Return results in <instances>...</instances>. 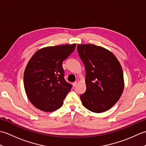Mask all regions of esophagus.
I'll return each mask as SVG.
<instances>
[{
  "mask_svg": "<svg viewBox=\"0 0 146 146\" xmlns=\"http://www.w3.org/2000/svg\"><path fill=\"white\" fill-rule=\"evenodd\" d=\"M77 84H78V82H75L73 83V85L74 86H76L77 85Z\"/></svg>",
  "mask_w": 146,
  "mask_h": 146,
  "instance_id": "esophagus-1",
  "label": "esophagus"
}]
</instances>
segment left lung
<instances>
[{
  "label": "left lung",
  "mask_w": 146,
  "mask_h": 146,
  "mask_svg": "<svg viewBox=\"0 0 146 146\" xmlns=\"http://www.w3.org/2000/svg\"><path fill=\"white\" fill-rule=\"evenodd\" d=\"M85 65L86 89L80 95L82 104L93 112L110 109L119 100L124 88L122 66L112 52L94 44H78Z\"/></svg>",
  "instance_id": "1"
}]
</instances>
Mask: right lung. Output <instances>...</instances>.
I'll list each match as a JSON object with an SVG mask.
<instances>
[{
	"instance_id": "right-lung-1",
	"label": "right lung",
	"mask_w": 146,
	"mask_h": 146,
	"mask_svg": "<svg viewBox=\"0 0 146 146\" xmlns=\"http://www.w3.org/2000/svg\"><path fill=\"white\" fill-rule=\"evenodd\" d=\"M76 44L49 46L39 49L30 59L24 74L26 95L42 111L60 108L72 88L64 78L63 61L75 50Z\"/></svg>"
}]
</instances>
